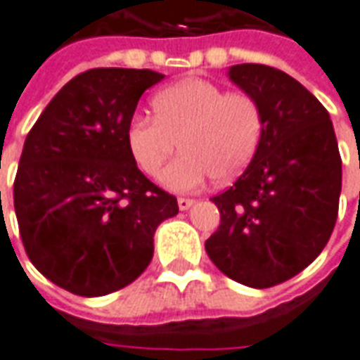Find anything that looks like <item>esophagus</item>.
Segmentation results:
<instances>
[{
    "label": "esophagus",
    "instance_id": "obj_1",
    "mask_svg": "<svg viewBox=\"0 0 360 360\" xmlns=\"http://www.w3.org/2000/svg\"><path fill=\"white\" fill-rule=\"evenodd\" d=\"M177 204H179V210H188V208L195 204V200H193V198H185V196H183V198H179V200H177Z\"/></svg>",
    "mask_w": 360,
    "mask_h": 360
}]
</instances>
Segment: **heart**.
I'll list each match as a JSON object with an SVG mask.
<instances>
[{
    "mask_svg": "<svg viewBox=\"0 0 360 360\" xmlns=\"http://www.w3.org/2000/svg\"><path fill=\"white\" fill-rule=\"evenodd\" d=\"M154 117L134 115L125 131L127 150L146 175H158L179 141V156L162 173V185L191 193L206 181H231L252 162L264 134L257 98L208 79H183L152 98Z\"/></svg>",
    "mask_w": 360,
    "mask_h": 360,
    "instance_id": "1",
    "label": "heart"
}]
</instances>
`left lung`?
Instances as JSON below:
<instances>
[{"mask_svg": "<svg viewBox=\"0 0 360 360\" xmlns=\"http://www.w3.org/2000/svg\"><path fill=\"white\" fill-rule=\"evenodd\" d=\"M227 75L260 102L264 134L233 187L212 198L221 221L204 247L227 278L266 289L326 247L340 208L341 158L330 113L301 82L258 63Z\"/></svg>", "mask_w": 360, "mask_h": 360, "instance_id": "left-lung-1", "label": "left lung"}]
</instances>
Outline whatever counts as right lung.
I'll list each match as a JSON object with an SVG mask.
<instances>
[{"label":"right lung","instance_id":"add662e5","mask_svg":"<svg viewBox=\"0 0 360 360\" xmlns=\"http://www.w3.org/2000/svg\"><path fill=\"white\" fill-rule=\"evenodd\" d=\"M162 79L150 69H90L27 134L13 185L20 239L38 271L71 293L102 297L133 283L152 260L158 226L179 212L125 141L141 96Z\"/></svg>","mask_w":360,"mask_h":360}]
</instances>
